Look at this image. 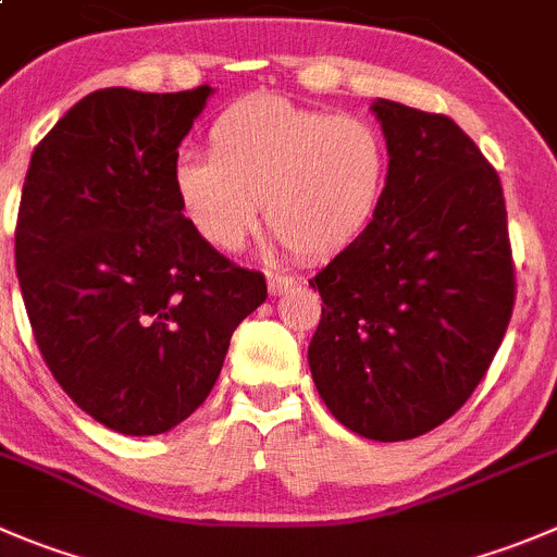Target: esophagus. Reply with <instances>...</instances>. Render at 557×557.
Wrapping results in <instances>:
<instances>
[{
  "instance_id": "34e87169",
  "label": "esophagus",
  "mask_w": 557,
  "mask_h": 557,
  "mask_svg": "<svg viewBox=\"0 0 557 557\" xmlns=\"http://www.w3.org/2000/svg\"><path fill=\"white\" fill-rule=\"evenodd\" d=\"M293 284H295L293 275H284V273H268V289H270V295H282V293H287V289L293 287Z\"/></svg>"
}]
</instances>
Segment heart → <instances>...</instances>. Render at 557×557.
<instances>
[{
	"label": "heart",
	"instance_id": "1",
	"mask_svg": "<svg viewBox=\"0 0 557 557\" xmlns=\"http://www.w3.org/2000/svg\"><path fill=\"white\" fill-rule=\"evenodd\" d=\"M208 150L210 158H180L174 190L196 235L221 251L246 246L262 202L295 257H333L369 230L391 174L388 141L367 116L306 109L282 95L226 106Z\"/></svg>",
	"mask_w": 557,
	"mask_h": 557
}]
</instances>
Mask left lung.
I'll use <instances>...</instances> for the list:
<instances>
[{"label": "left lung", "instance_id": "1", "mask_svg": "<svg viewBox=\"0 0 557 557\" xmlns=\"http://www.w3.org/2000/svg\"><path fill=\"white\" fill-rule=\"evenodd\" d=\"M388 141L383 205L311 278L322 317L309 367L349 432L410 441L484 380L517 298L495 166L446 114L372 106Z\"/></svg>", "mask_w": 557, "mask_h": 557}]
</instances>
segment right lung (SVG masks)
<instances>
[{"instance_id": "right-lung-1", "label": "right lung", "mask_w": 557, "mask_h": 557, "mask_svg": "<svg viewBox=\"0 0 557 557\" xmlns=\"http://www.w3.org/2000/svg\"><path fill=\"white\" fill-rule=\"evenodd\" d=\"M210 84L109 87L35 147L15 273L46 367L87 416L161 434L208 399L235 327L268 298L183 215L174 166Z\"/></svg>"}]
</instances>
